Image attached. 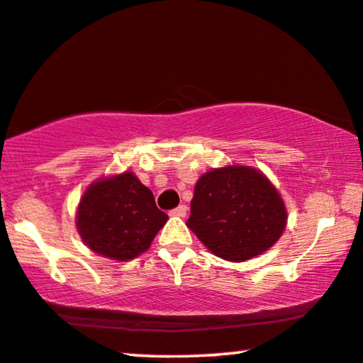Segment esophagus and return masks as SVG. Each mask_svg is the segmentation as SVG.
Here are the masks:
<instances>
[{"label":"esophagus","mask_w":363,"mask_h":363,"mask_svg":"<svg viewBox=\"0 0 363 363\" xmlns=\"http://www.w3.org/2000/svg\"><path fill=\"white\" fill-rule=\"evenodd\" d=\"M186 212H187V207L184 204H181V206H177L176 209H172L171 212H169V214L176 216V217H186Z\"/></svg>","instance_id":"1"}]
</instances>
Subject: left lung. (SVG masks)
Returning <instances> with one entry per match:
<instances>
[{"instance_id": "8db88e82", "label": "left lung", "mask_w": 363, "mask_h": 363, "mask_svg": "<svg viewBox=\"0 0 363 363\" xmlns=\"http://www.w3.org/2000/svg\"><path fill=\"white\" fill-rule=\"evenodd\" d=\"M186 225L217 257L244 262L277 242L287 209L262 172L227 166L199 177Z\"/></svg>"}]
</instances>
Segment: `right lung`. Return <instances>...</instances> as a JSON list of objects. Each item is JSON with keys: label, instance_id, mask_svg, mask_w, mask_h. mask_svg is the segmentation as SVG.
Returning <instances> with one entry per match:
<instances>
[{"label": "right lung", "instance_id": "1", "mask_svg": "<svg viewBox=\"0 0 363 363\" xmlns=\"http://www.w3.org/2000/svg\"><path fill=\"white\" fill-rule=\"evenodd\" d=\"M152 192L134 172L94 181L81 197L76 227L93 252L113 260H131L143 252L167 222Z\"/></svg>", "mask_w": 363, "mask_h": 363}]
</instances>
